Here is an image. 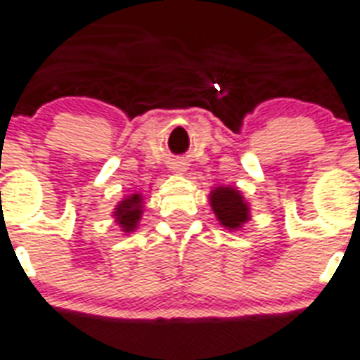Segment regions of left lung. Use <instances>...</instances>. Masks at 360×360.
I'll return each instance as SVG.
<instances>
[{"label":"left lung","mask_w":360,"mask_h":360,"mask_svg":"<svg viewBox=\"0 0 360 360\" xmlns=\"http://www.w3.org/2000/svg\"><path fill=\"white\" fill-rule=\"evenodd\" d=\"M210 204L226 230H239L246 221H250V207L245 202V197L233 187H215L210 193Z\"/></svg>","instance_id":"left-lung-1"}]
</instances>
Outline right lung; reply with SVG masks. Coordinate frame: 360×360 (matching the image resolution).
<instances>
[{"instance_id":"right-lung-1","label":"right lung","mask_w":360,"mask_h":360,"mask_svg":"<svg viewBox=\"0 0 360 360\" xmlns=\"http://www.w3.org/2000/svg\"><path fill=\"white\" fill-rule=\"evenodd\" d=\"M141 204H143L141 195L134 193L130 197L123 198V200L117 204V207H115V222H117L127 233H130V231H134L138 228V222L139 219H141V213H143V206H141Z\"/></svg>"}]
</instances>
